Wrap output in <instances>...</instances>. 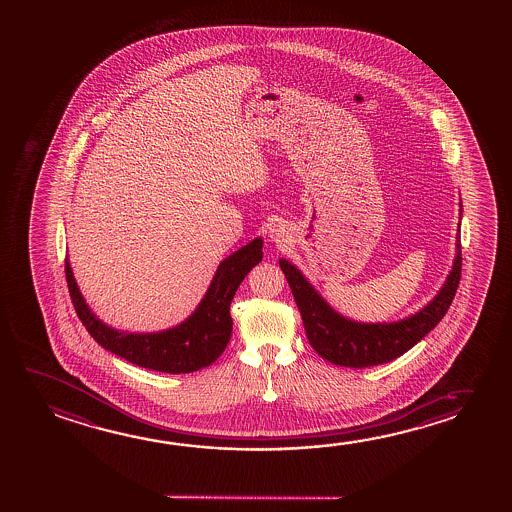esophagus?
Here are the masks:
<instances>
[{"mask_svg":"<svg viewBox=\"0 0 512 512\" xmlns=\"http://www.w3.org/2000/svg\"><path fill=\"white\" fill-rule=\"evenodd\" d=\"M269 239L271 241H275L277 244H284L287 241V230H285L284 225H280V223H275L273 227L269 228Z\"/></svg>","mask_w":512,"mask_h":512,"instance_id":"obj_1","label":"esophagus"}]
</instances>
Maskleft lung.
<instances>
[{
    "label": "left lung",
    "instance_id": "obj_1",
    "mask_svg": "<svg viewBox=\"0 0 512 512\" xmlns=\"http://www.w3.org/2000/svg\"><path fill=\"white\" fill-rule=\"evenodd\" d=\"M462 209V203H459ZM462 212V210H459ZM461 216V214H459ZM455 243V259L443 287L430 302L407 318L391 323H361L344 318L314 289L302 271L289 260L280 259L294 302L302 314L310 346L328 362L344 368H369L393 361L437 327L461 280V221Z\"/></svg>",
    "mask_w": 512,
    "mask_h": 512
}]
</instances>
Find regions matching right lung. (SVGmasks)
I'll list each match as a JSON object with an SVG mask.
<instances>
[{"label": "right lung", "instance_id": "1", "mask_svg": "<svg viewBox=\"0 0 512 512\" xmlns=\"http://www.w3.org/2000/svg\"><path fill=\"white\" fill-rule=\"evenodd\" d=\"M262 260V239L239 248L219 262L209 289L189 318L160 332H126L103 323L85 303L66 257V280L76 314L94 341L141 368L162 373H193L207 368L232 336L230 303L244 277Z\"/></svg>", "mask_w": 512, "mask_h": 512}]
</instances>
